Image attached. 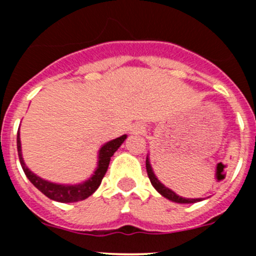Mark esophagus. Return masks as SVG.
I'll return each mask as SVG.
<instances>
[{"label":"esophagus","mask_w":256,"mask_h":256,"mask_svg":"<svg viewBox=\"0 0 256 256\" xmlns=\"http://www.w3.org/2000/svg\"><path fill=\"white\" fill-rule=\"evenodd\" d=\"M134 134H138V132H141V131H142V128H134Z\"/></svg>","instance_id":"esophagus-1"}]
</instances>
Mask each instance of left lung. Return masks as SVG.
<instances>
[{"instance_id":"1","label":"left lung","mask_w":256,"mask_h":256,"mask_svg":"<svg viewBox=\"0 0 256 256\" xmlns=\"http://www.w3.org/2000/svg\"><path fill=\"white\" fill-rule=\"evenodd\" d=\"M146 170H147V174H148L150 180H151V184L154 186V190H156L157 192H158L162 196V197L167 198V200H172V202H174V203H180V204H190V203H197V202H200V200H203V198H184V197H180V196H178L177 193H174V190H170L168 187H166L164 183L160 182V180L156 177L154 170H152L151 164H150V156H148V154H147V157H146Z\"/></svg>"}]
</instances>
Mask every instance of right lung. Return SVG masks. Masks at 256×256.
Wrapping results in <instances>:
<instances>
[{"mask_svg": "<svg viewBox=\"0 0 256 256\" xmlns=\"http://www.w3.org/2000/svg\"><path fill=\"white\" fill-rule=\"evenodd\" d=\"M128 135H122L118 138L109 141V142L104 144L99 150L98 154V166L95 168L94 174H92L88 180L84 182L76 183V184H63V183H54L50 180H43L42 177L37 176L33 174L27 164H24V160L22 157V146H20V130L17 132V151L18 157H20V166H22L23 171H24L26 176L30 180L36 188L40 190L44 196H47L49 200H56V202L60 203H73L79 202V200H86L88 197L92 194L95 190L99 188L100 183H102V178L109 167L110 160H112V154L118 151V147L122 144L124 141L126 140Z\"/></svg>", "mask_w": 256, "mask_h": 256, "instance_id": "1", "label": "right lung"}]
</instances>
